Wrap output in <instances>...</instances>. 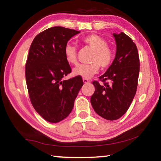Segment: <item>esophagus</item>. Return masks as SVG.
<instances>
[{
    "label": "esophagus",
    "mask_w": 161,
    "mask_h": 161,
    "mask_svg": "<svg viewBox=\"0 0 161 161\" xmlns=\"http://www.w3.org/2000/svg\"><path fill=\"white\" fill-rule=\"evenodd\" d=\"M90 80H88L87 79H83V82L84 84H88V83H90Z\"/></svg>",
    "instance_id": "esophagus-1"
}]
</instances>
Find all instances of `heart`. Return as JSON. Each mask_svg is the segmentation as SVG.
I'll return each instance as SVG.
<instances>
[{
    "label": "heart",
    "instance_id": "1",
    "mask_svg": "<svg viewBox=\"0 0 161 161\" xmlns=\"http://www.w3.org/2000/svg\"><path fill=\"white\" fill-rule=\"evenodd\" d=\"M83 44L94 50L91 57V63L79 64L73 69V74L84 79H90L102 69L108 68L112 64L114 58V52L108 47V43L102 37L96 34L86 35L81 40ZM64 54L68 63H77V49L74 45L68 43L64 48Z\"/></svg>",
    "mask_w": 161,
    "mask_h": 161
}]
</instances>
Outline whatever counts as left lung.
Here are the masks:
<instances>
[{"instance_id": "obj_1", "label": "left lung", "mask_w": 161, "mask_h": 161, "mask_svg": "<svg viewBox=\"0 0 161 161\" xmlns=\"http://www.w3.org/2000/svg\"><path fill=\"white\" fill-rule=\"evenodd\" d=\"M116 56L107 72L99 77L103 85L94 81L95 92L91 97L94 110L102 118L114 121L129 109L137 89L140 69L137 47L124 32L114 33Z\"/></svg>"}]
</instances>
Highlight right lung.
Wrapping results in <instances>:
<instances>
[{"instance_id": "add662e5", "label": "right lung", "mask_w": 161, "mask_h": 161, "mask_svg": "<svg viewBox=\"0 0 161 161\" xmlns=\"http://www.w3.org/2000/svg\"><path fill=\"white\" fill-rule=\"evenodd\" d=\"M80 32L53 27L36 35L30 47L25 64L29 97L35 111L50 123L68 116L84 84L79 76L63 80L72 71L64 48L70 38Z\"/></svg>"}]
</instances>
